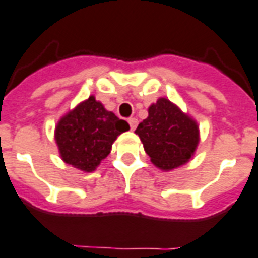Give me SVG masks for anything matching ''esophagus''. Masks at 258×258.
<instances>
[{"mask_svg":"<svg viewBox=\"0 0 258 258\" xmlns=\"http://www.w3.org/2000/svg\"><path fill=\"white\" fill-rule=\"evenodd\" d=\"M128 124H130V127H131V130H135L136 128V125H138V119L136 118H130L128 119Z\"/></svg>","mask_w":258,"mask_h":258,"instance_id":"obj_1","label":"esophagus"}]
</instances>
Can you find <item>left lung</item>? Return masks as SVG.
<instances>
[{"label":"left lung","mask_w":258,"mask_h":258,"mask_svg":"<svg viewBox=\"0 0 258 258\" xmlns=\"http://www.w3.org/2000/svg\"><path fill=\"white\" fill-rule=\"evenodd\" d=\"M135 134L152 164L162 171H172L189 162L200 142L198 122L167 98L151 104L148 116Z\"/></svg>","instance_id":"1"}]
</instances>
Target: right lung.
Masks as SVG:
<instances>
[{"mask_svg": "<svg viewBox=\"0 0 258 258\" xmlns=\"http://www.w3.org/2000/svg\"><path fill=\"white\" fill-rule=\"evenodd\" d=\"M128 130V123L91 95L58 120L54 138L66 164L93 172L107 158L116 138Z\"/></svg>", "mask_w": 258, "mask_h": 258, "instance_id": "obj_1", "label": "right lung"}]
</instances>
